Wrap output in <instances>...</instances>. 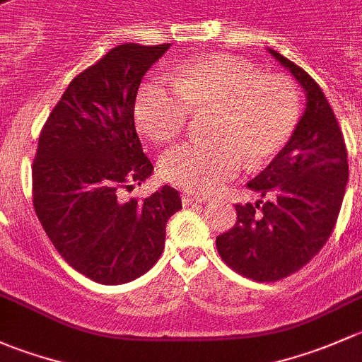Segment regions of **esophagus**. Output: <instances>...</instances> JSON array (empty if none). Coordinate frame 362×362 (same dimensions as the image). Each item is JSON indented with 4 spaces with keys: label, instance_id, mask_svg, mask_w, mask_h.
Masks as SVG:
<instances>
[{
    "label": "esophagus",
    "instance_id": "esophagus-1",
    "mask_svg": "<svg viewBox=\"0 0 362 362\" xmlns=\"http://www.w3.org/2000/svg\"><path fill=\"white\" fill-rule=\"evenodd\" d=\"M181 202L185 207H189V206H197V204L206 202V199H202V197H195V195H182Z\"/></svg>",
    "mask_w": 362,
    "mask_h": 362
}]
</instances>
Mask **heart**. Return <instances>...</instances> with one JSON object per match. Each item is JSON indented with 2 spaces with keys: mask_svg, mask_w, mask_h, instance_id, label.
Wrapping results in <instances>:
<instances>
[{
  "mask_svg": "<svg viewBox=\"0 0 362 362\" xmlns=\"http://www.w3.org/2000/svg\"><path fill=\"white\" fill-rule=\"evenodd\" d=\"M173 85L151 80L136 98V122L155 143L180 137L192 113L212 111L209 136L165 151L160 174L186 192L207 195L237 174L244 160L262 167L291 141L300 95L284 74H264L249 62L211 55L180 66Z\"/></svg>",
  "mask_w": 362,
  "mask_h": 362,
  "instance_id": "obj_1",
  "label": "heart"
}]
</instances>
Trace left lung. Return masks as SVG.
<instances>
[{
    "label": "left lung",
    "instance_id": "left-lung-1",
    "mask_svg": "<svg viewBox=\"0 0 362 362\" xmlns=\"http://www.w3.org/2000/svg\"><path fill=\"white\" fill-rule=\"evenodd\" d=\"M270 54L303 87L307 107L288 146L247 182L265 200L237 204L235 225L216 237L223 262L256 282L281 281L317 255L349 181L344 134L317 81L279 52Z\"/></svg>",
    "mask_w": 362,
    "mask_h": 362
}]
</instances>
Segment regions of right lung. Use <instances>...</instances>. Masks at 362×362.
<instances>
[{
    "label": "right lung",
    "mask_w": 362,
    "mask_h": 362,
    "mask_svg": "<svg viewBox=\"0 0 362 362\" xmlns=\"http://www.w3.org/2000/svg\"><path fill=\"white\" fill-rule=\"evenodd\" d=\"M170 43H124L73 78L48 115L33 160V206L59 255L106 286L146 274L162 256L177 189L125 199L153 173L134 125L146 71Z\"/></svg>",
    "instance_id": "obj_1"
}]
</instances>
